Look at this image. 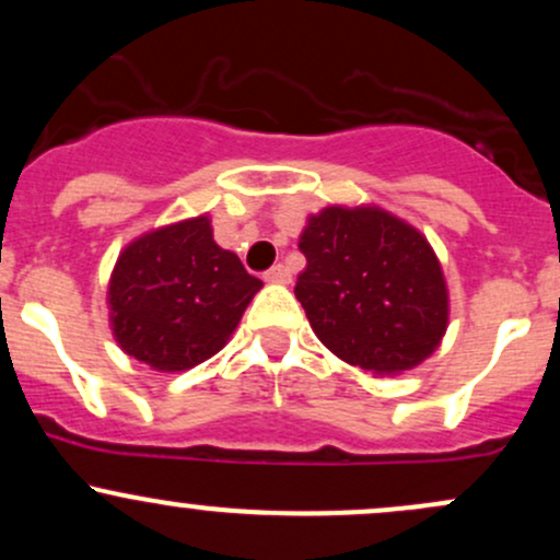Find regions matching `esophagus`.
<instances>
[{"mask_svg":"<svg viewBox=\"0 0 560 560\" xmlns=\"http://www.w3.org/2000/svg\"><path fill=\"white\" fill-rule=\"evenodd\" d=\"M289 279H292V276H289V268L287 266H273V268H268L266 271V281L268 284H289Z\"/></svg>","mask_w":560,"mask_h":560,"instance_id":"1","label":"esophagus"}]
</instances>
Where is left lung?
<instances>
[{"mask_svg":"<svg viewBox=\"0 0 560 560\" xmlns=\"http://www.w3.org/2000/svg\"><path fill=\"white\" fill-rule=\"evenodd\" d=\"M294 294L316 337L371 374H402L440 347L447 287L421 231L382 208H324L300 236Z\"/></svg>","mask_w":560,"mask_h":560,"instance_id":"1","label":"left lung"}]
</instances>
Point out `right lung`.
Returning <instances> with one entry per match:
<instances>
[{
	"instance_id": "right-lung-1",
	"label": "right lung",
	"mask_w": 560,
	"mask_h": 560,
	"mask_svg": "<svg viewBox=\"0 0 560 560\" xmlns=\"http://www.w3.org/2000/svg\"><path fill=\"white\" fill-rule=\"evenodd\" d=\"M262 287L218 247L208 215L133 240L115 262L107 305L115 342L155 371H186L213 358Z\"/></svg>"
}]
</instances>
